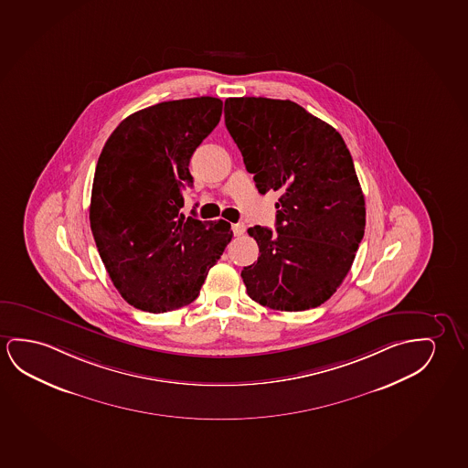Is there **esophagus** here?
Returning a JSON list of instances; mask_svg holds the SVG:
<instances>
[{"instance_id":"obj_1","label":"esophagus","mask_w":468,"mask_h":468,"mask_svg":"<svg viewBox=\"0 0 468 468\" xmlns=\"http://www.w3.org/2000/svg\"><path fill=\"white\" fill-rule=\"evenodd\" d=\"M231 230H233V233H235L237 237H241V235H244V231H246V225L233 224L231 225Z\"/></svg>"}]
</instances>
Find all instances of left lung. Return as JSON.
<instances>
[{
	"label": "left lung",
	"instance_id": "left-lung-1",
	"mask_svg": "<svg viewBox=\"0 0 468 468\" xmlns=\"http://www.w3.org/2000/svg\"><path fill=\"white\" fill-rule=\"evenodd\" d=\"M224 112L259 193H280L277 231L248 230L259 246L258 262L241 271L248 296L275 311L324 304L366 230V201L345 140L290 100L229 98Z\"/></svg>",
	"mask_w": 468,
	"mask_h": 468
}]
</instances>
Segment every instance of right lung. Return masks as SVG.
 <instances>
[{
  "label": "right lung",
  "instance_id": "obj_1",
  "mask_svg": "<svg viewBox=\"0 0 468 468\" xmlns=\"http://www.w3.org/2000/svg\"><path fill=\"white\" fill-rule=\"evenodd\" d=\"M222 101L212 96L165 101L129 115L96 164L90 225L117 292L142 311L190 304L230 243L225 220L180 214L193 185V153L216 129Z\"/></svg>",
  "mask_w": 468,
  "mask_h": 468
}]
</instances>
